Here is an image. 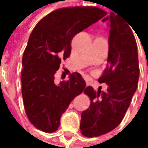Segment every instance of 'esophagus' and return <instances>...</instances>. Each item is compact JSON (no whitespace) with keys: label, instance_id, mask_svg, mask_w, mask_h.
Returning a JSON list of instances; mask_svg holds the SVG:
<instances>
[{"label":"esophagus","instance_id":"obj_1","mask_svg":"<svg viewBox=\"0 0 148 148\" xmlns=\"http://www.w3.org/2000/svg\"><path fill=\"white\" fill-rule=\"evenodd\" d=\"M86 84H87V85H88V82H86Z\"/></svg>","mask_w":148,"mask_h":148}]
</instances>
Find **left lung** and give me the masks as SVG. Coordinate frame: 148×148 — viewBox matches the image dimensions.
I'll return each mask as SVG.
<instances>
[{"label":"left lung","mask_w":148,"mask_h":148,"mask_svg":"<svg viewBox=\"0 0 148 148\" xmlns=\"http://www.w3.org/2000/svg\"><path fill=\"white\" fill-rule=\"evenodd\" d=\"M115 13L102 19L110 28L109 49L108 65L99 82H106L108 88L98 92L90 86L84 90L91 103L82 113L80 128L82 133L90 138L106 134L120 124L138 87L139 66L136 40L129 24Z\"/></svg>","instance_id":"8db88e82"}]
</instances>
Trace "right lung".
<instances>
[{
	"label": "right lung",
	"instance_id": "add662e5",
	"mask_svg": "<svg viewBox=\"0 0 148 148\" xmlns=\"http://www.w3.org/2000/svg\"><path fill=\"white\" fill-rule=\"evenodd\" d=\"M106 14L96 7L63 8L47 15L34 28L22 58L21 82L26 115L37 129L56 132L61 115L86 87L79 73L59 84L54 82V75L61 60L70 56L73 37Z\"/></svg>",
	"mask_w": 148,
	"mask_h": 148
}]
</instances>
